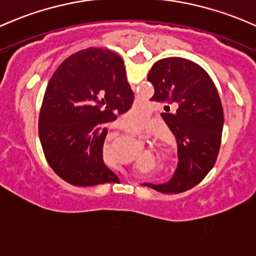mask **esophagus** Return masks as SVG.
<instances>
[{
	"label": "esophagus",
	"mask_w": 256,
	"mask_h": 256,
	"mask_svg": "<svg viewBox=\"0 0 256 256\" xmlns=\"http://www.w3.org/2000/svg\"><path fill=\"white\" fill-rule=\"evenodd\" d=\"M142 154H144V152H142V150H132V156H134V158H135V160H137L138 157H141Z\"/></svg>",
	"instance_id": "34e87169"
}]
</instances>
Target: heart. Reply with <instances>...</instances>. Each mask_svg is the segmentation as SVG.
Returning a JSON list of instances; mask_svg holds the SVG:
<instances>
[{
    "mask_svg": "<svg viewBox=\"0 0 256 256\" xmlns=\"http://www.w3.org/2000/svg\"><path fill=\"white\" fill-rule=\"evenodd\" d=\"M162 130V122L158 120L138 121L136 124L126 126L121 132V138L124 142L131 144V146L140 147L144 144L147 136L156 135Z\"/></svg>",
    "mask_w": 256,
    "mask_h": 256,
    "instance_id": "1",
    "label": "heart"
}]
</instances>
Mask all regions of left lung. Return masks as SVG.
<instances>
[{"instance_id": "1", "label": "left lung", "mask_w": 256, "mask_h": 256, "mask_svg": "<svg viewBox=\"0 0 256 256\" xmlns=\"http://www.w3.org/2000/svg\"><path fill=\"white\" fill-rule=\"evenodd\" d=\"M148 80L164 106V120L176 150L157 158L150 186L166 198H180L198 189L218 160L222 144V108L211 83L182 61H160Z\"/></svg>"}]
</instances>
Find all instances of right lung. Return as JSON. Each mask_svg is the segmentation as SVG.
Masks as SVG:
<instances>
[{
  "instance_id": "1",
  "label": "right lung",
  "mask_w": 256,
  "mask_h": 256,
  "mask_svg": "<svg viewBox=\"0 0 256 256\" xmlns=\"http://www.w3.org/2000/svg\"><path fill=\"white\" fill-rule=\"evenodd\" d=\"M120 72L76 70L56 80L45 93L39 137L54 179L68 198L90 206L119 198L128 166L106 153V124L115 119L108 93Z\"/></svg>"
}]
</instances>
